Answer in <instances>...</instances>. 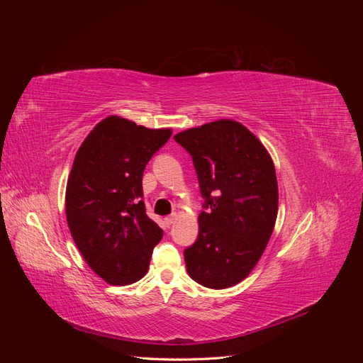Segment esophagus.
Wrapping results in <instances>:
<instances>
[{
  "label": "esophagus",
  "mask_w": 363,
  "mask_h": 363,
  "mask_svg": "<svg viewBox=\"0 0 363 363\" xmlns=\"http://www.w3.org/2000/svg\"><path fill=\"white\" fill-rule=\"evenodd\" d=\"M175 219H177V215H169V216H167V218H164V223H167L168 225H171L174 221H175Z\"/></svg>",
  "instance_id": "esophagus-1"
}]
</instances>
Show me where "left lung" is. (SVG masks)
I'll use <instances>...</instances> for the list:
<instances>
[{
    "label": "left lung",
    "mask_w": 363,
    "mask_h": 363,
    "mask_svg": "<svg viewBox=\"0 0 363 363\" xmlns=\"http://www.w3.org/2000/svg\"><path fill=\"white\" fill-rule=\"evenodd\" d=\"M189 151L207 212L199 239L184 250L189 277L211 289L242 281L257 265L276 225L279 184L271 155L235 119H218L174 136Z\"/></svg>",
    "instance_id": "8db88e82"
}]
</instances>
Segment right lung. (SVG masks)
I'll return each mask as SVG.
<instances>
[{
  "mask_svg": "<svg viewBox=\"0 0 363 363\" xmlns=\"http://www.w3.org/2000/svg\"><path fill=\"white\" fill-rule=\"evenodd\" d=\"M171 128H148L116 115L98 123L77 151L65 207L74 242L108 284L145 276L163 230L142 201V175Z\"/></svg>",
  "mask_w": 363,
  "mask_h": 363,
  "instance_id": "right-lung-1",
  "label": "right lung"
}]
</instances>
